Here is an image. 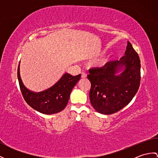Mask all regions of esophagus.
<instances>
[{"label": "esophagus", "mask_w": 158, "mask_h": 158, "mask_svg": "<svg viewBox=\"0 0 158 158\" xmlns=\"http://www.w3.org/2000/svg\"><path fill=\"white\" fill-rule=\"evenodd\" d=\"M81 75H82V78H86V77H87V74H86V73H84V72H82Z\"/></svg>", "instance_id": "esophagus-1"}]
</instances>
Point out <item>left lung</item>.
<instances>
[{"label":"left lung","mask_w":158,"mask_h":158,"mask_svg":"<svg viewBox=\"0 0 158 158\" xmlns=\"http://www.w3.org/2000/svg\"><path fill=\"white\" fill-rule=\"evenodd\" d=\"M140 70L139 56L129 41L120 60L90 69L88 78L91 82L89 95L93 108L99 113L110 114L127 105L139 89Z\"/></svg>","instance_id":"1"}]
</instances>
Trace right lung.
<instances>
[{
  "label": "right lung",
  "mask_w": 158,
  "mask_h": 158,
  "mask_svg": "<svg viewBox=\"0 0 158 158\" xmlns=\"http://www.w3.org/2000/svg\"><path fill=\"white\" fill-rule=\"evenodd\" d=\"M17 77L23 97L28 105L38 112L52 114L60 112L65 109L73 88L81 77V74L73 76L65 73L52 86L44 91L33 92L27 88L20 75V62L19 64Z\"/></svg>",
  "instance_id": "1"
}]
</instances>
